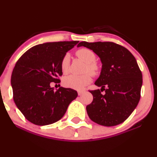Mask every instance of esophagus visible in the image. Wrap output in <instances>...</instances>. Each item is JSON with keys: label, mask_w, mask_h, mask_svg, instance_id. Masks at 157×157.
I'll use <instances>...</instances> for the list:
<instances>
[{"label": "esophagus", "mask_w": 157, "mask_h": 157, "mask_svg": "<svg viewBox=\"0 0 157 157\" xmlns=\"http://www.w3.org/2000/svg\"><path fill=\"white\" fill-rule=\"evenodd\" d=\"M83 92H84L83 91H77V94H78V95H79V96H80V95L82 94H83Z\"/></svg>", "instance_id": "34e87169"}]
</instances>
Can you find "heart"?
<instances>
[{
	"instance_id": "1",
	"label": "heart",
	"mask_w": 157,
	"mask_h": 157,
	"mask_svg": "<svg viewBox=\"0 0 157 157\" xmlns=\"http://www.w3.org/2000/svg\"><path fill=\"white\" fill-rule=\"evenodd\" d=\"M76 55L79 58L86 63L84 72L81 75H71L64 77L63 80V84L65 87L75 90H82L86 86H87L91 81V74L93 76H97L100 73V66L96 62V55L92 50L87 48H82L77 50ZM70 66V55L66 53L60 62V68L63 73L66 74L69 70ZM89 71V73L87 72Z\"/></svg>"
}]
</instances>
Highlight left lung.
Returning a JSON list of instances; mask_svg holds the SVG:
<instances>
[{
  "label": "left lung",
  "instance_id": "8db88e82",
  "mask_svg": "<svg viewBox=\"0 0 157 157\" xmlns=\"http://www.w3.org/2000/svg\"><path fill=\"white\" fill-rule=\"evenodd\" d=\"M91 49L99 56L102 70L95 85L101 89L90 91L93 101L86 106L89 118L104 126H114L127 120L140 100L142 75L134 55L113 42L77 45ZM105 90V95L101 91Z\"/></svg>",
  "mask_w": 157,
  "mask_h": 157
}]
</instances>
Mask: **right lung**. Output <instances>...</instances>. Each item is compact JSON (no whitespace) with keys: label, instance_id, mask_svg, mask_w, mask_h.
<instances>
[{"label":"right lung","instance_id":"add662e5","mask_svg":"<svg viewBox=\"0 0 157 157\" xmlns=\"http://www.w3.org/2000/svg\"><path fill=\"white\" fill-rule=\"evenodd\" d=\"M78 41L39 44L25 52L16 63L11 77L13 99L27 120L37 125L56 122L63 117L77 92L60 87L54 90L51 82H60V62Z\"/></svg>","mask_w":157,"mask_h":157}]
</instances>
